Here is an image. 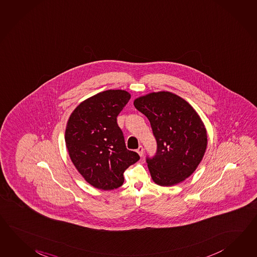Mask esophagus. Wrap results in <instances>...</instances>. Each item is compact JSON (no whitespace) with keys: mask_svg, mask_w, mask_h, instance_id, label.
Returning a JSON list of instances; mask_svg holds the SVG:
<instances>
[{"mask_svg":"<svg viewBox=\"0 0 257 257\" xmlns=\"http://www.w3.org/2000/svg\"><path fill=\"white\" fill-rule=\"evenodd\" d=\"M137 153L140 155V156H143L144 155V147L141 145L139 146V148L137 149Z\"/></svg>","mask_w":257,"mask_h":257,"instance_id":"34e87169","label":"esophagus"}]
</instances>
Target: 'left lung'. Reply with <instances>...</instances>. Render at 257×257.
I'll list each match as a JSON object with an SVG mask.
<instances>
[{
    "instance_id": "obj_1",
    "label": "left lung",
    "mask_w": 257,
    "mask_h": 257,
    "mask_svg": "<svg viewBox=\"0 0 257 257\" xmlns=\"http://www.w3.org/2000/svg\"><path fill=\"white\" fill-rule=\"evenodd\" d=\"M134 106L149 119L156 153L146 157L152 179L160 186L178 184L194 172L207 145L204 125L191 105L168 91L143 96Z\"/></svg>"
}]
</instances>
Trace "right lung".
I'll list each match as a JSON object with an SVG mask.
<instances>
[{
  "mask_svg": "<svg viewBox=\"0 0 257 257\" xmlns=\"http://www.w3.org/2000/svg\"><path fill=\"white\" fill-rule=\"evenodd\" d=\"M125 90H108L81 102L66 130L69 156L86 181L104 191L123 184L125 169L140 159L126 149L117 115L130 101Z\"/></svg>",
  "mask_w": 257,
  "mask_h": 257,
  "instance_id": "obj_1",
  "label": "right lung"
}]
</instances>
